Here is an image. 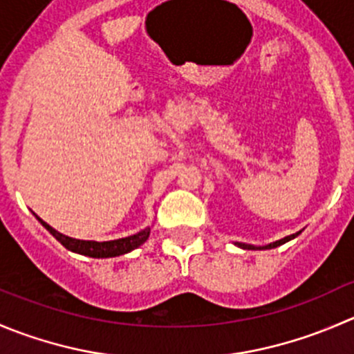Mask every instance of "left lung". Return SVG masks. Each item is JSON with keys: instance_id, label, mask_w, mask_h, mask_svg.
<instances>
[{"instance_id": "1", "label": "left lung", "mask_w": 354, "mask_h": 354, "mask_svg": "<svg viewBox=\"0 0 354 354\" xmlns=\"http://www.w3.org/2000/svg\"><path fill=\"white\" fill-rule=\"evenodd\" d=\"M301 232H297V233H294V235H289V236H286V239H282V240H277V242H273V243H270V245H266V247H263V249H272V247H279V245H282V243H286V242H289V240H292L294 236H297L299 235ZM240 247H242V249H257V247H254V245H247V243H239Z\"/></svg>"}]
</instances>
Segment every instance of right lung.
<instances>
[{"label": "right lung", "instance_id": "right-lung-1", "mask_svg": "<svg viewBox=\"0 0 354 354\" xmlns=\"http://www.w3.org/2000/svg\"><path fill=\"white\" fill-rule=\"evenodd\" d=\"M41 221V225L65 247V249L72 250V252L77 254H84V256L90 257H114V256H121V254L129 252V250L136 249V247L142 245L150 235V228H145L143 232L136 233V235L126 236V239H119V240H111V242H93V240H77V239H71V236H65L62 233H58L57 230L51 228L48 223H44L43 219L37 218Z\"/></svg>", "mask_w": 354, "mask_h": 354}]
</instances>
